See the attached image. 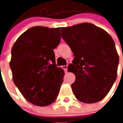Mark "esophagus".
<instances>
[{
	"instance_id": "1",
	"label": "esophagus",
	"mask_w": 123,
	"mask_h": 123,
	"mask_svg": "<svg viewBox=\"0 0 123 123\" xmlns=\"http://www.w3.org/2000/svg\"><path fill=\"white\" fill-rule=\"evenodd\" d=\"M62 68L64 70L65 72H67V71H68V66H62Z\"/></svg>"
}]
</instances>
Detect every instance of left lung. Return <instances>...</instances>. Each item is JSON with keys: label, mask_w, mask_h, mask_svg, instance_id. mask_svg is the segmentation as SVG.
Returning a JSON list of instances; mask_svg holds the SVG:
<instances>
[{"label": "left lung", "mask_w": 123, "mask_h": 123, "mask_svg": "<svg viewBox=\"0 0 123 123\" xmlns=\"http://www.w3.org/2000/svg\"><path fill=\"white\" fill-rule=\"evenodd\" d=\"M61 36L74 56L68 70L75 75L71 88L76 98L86 104L100 101L117 78L119 55L113 39L88 23L61 28Z\"/></svg>", "instance_id": "8db88e82"}]
</instances>
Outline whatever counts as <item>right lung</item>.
<instances>
[{"mask_svg": "<svg viewBox=\"0 0 123 123\" xmlns=\"http://www.w3.org/2000/svg\"><path fill=\"white\" fill-rule=\"evenodd\" d=\"M61 41V28L34 26L21 35L11 50L13 81L27 101L38 106L54 102L64 72L57 67L54 49Z\"/></svg>", "mask_w": 123, "mask_h": 123, "instance_id": "right-lung-1", "label": "right lung"}]
</instances>
